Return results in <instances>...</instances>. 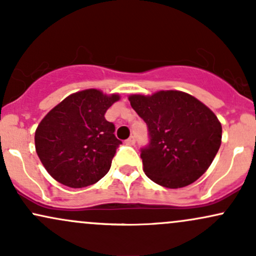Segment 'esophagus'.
I'll return each instance as SVG.
<instances>
[{
	"instance_id": "esophagus-1",
	"label": "esophagus",
	"mask_w": 256,
	"mask_h": 256,
	"mask_svg": "<svg viewBox=\"0 0 256 256\" xmlns=\"http://www.w3.org/2000/svg\"><path fill=\"white\" fill-rule=\"evenodd\" d=\"M134 143H136V138H134V136H131L128 140H126V144L128 146H134Z\"/></svg>"
}]
</instances>
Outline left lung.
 I'll return each mask as SVG.
<instances>
[{"instance_id":"left-lung-1","label":"left lung","mask_w":256,"mask_h":256,"mask_svg":"<svg viewBox=\"0 0 256 256\" xmlns=\"http://www.w3.org/2000/svg\"><path fill=\"white\" fill-rule=\"evenodd\" d=\"M128 101L148 126L149 144L140 150L146 177L170 189L198 180L222 144V124L216 114L177 90L131 95Z\"/></svg>"}]
</instances>
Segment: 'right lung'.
<instances>
[{"label": "right lung", "instance_id": "add662e5", "mask_svg": "<svg viewBox=\"0 0 256 256\" xmlns=\"http://www.w3.org/2000/svg\"><path fill=\"white\" fill-rule=\"evenodd\" d=\"M118 94L86 89L67 96L42 119L34 134L40 162L55 180L70 188L98 183L110 171L122 140L104 114Z\"/></svg>", "mask_w": 256, "mask_h": 256}]
</instances>
